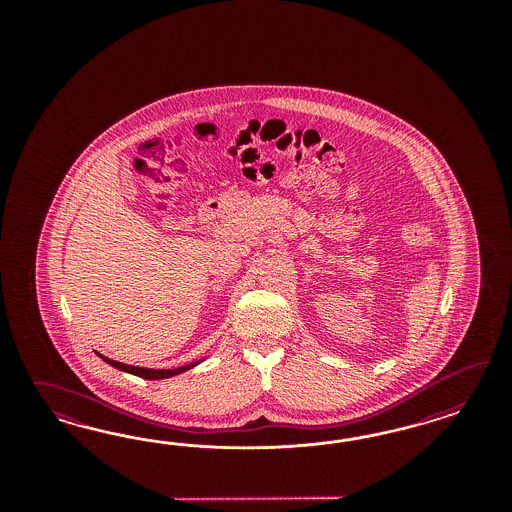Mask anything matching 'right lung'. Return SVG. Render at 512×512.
Returning a JSON list of instances; mask_svg holds the SVG:
<instances>
[{"mask_svg": "<svg viewBox=\"0 0 512 512\" xmlns=\"http://www.w3.org/2000/svg\"><path fill=\"white\" fill-rule=\"evenodd\" d=\"M97 357L103 358L107 364H110L112 368H116V370H122V372L133 373V375H137V377H142V379H148V381H155V379H167V377H174V375H178V373L187 372V370H191V368H195L197 364H201V360H197V362H191V364H186V366H180V368H172V370H152V368H140V366H131V364H124V362H118V360H112V358L103 357L101 353H95Z\"/></svg>", "mask_w": 512, "mask_h": 512, "instance_id": "1", "label": "right lung"}]
</instances>
